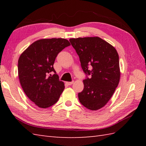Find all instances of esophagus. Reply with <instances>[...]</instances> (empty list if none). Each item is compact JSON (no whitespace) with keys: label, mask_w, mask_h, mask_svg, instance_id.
<instances>
[{"label":"esophagus","mask_w":146,"mask_h":146,"mask_svg":"<svg viewBox=\"0 0 146 146\" xmlns=\"http://www.w3.org/2000/svg\"><path fill=\"white\" fill-rule=\"evenodd\" d=\"M66 84L67 85H72L73 83H74V82L73 81V82H66Z\"/></svg>","instance_id":"esophagus-1"}]
</instances>
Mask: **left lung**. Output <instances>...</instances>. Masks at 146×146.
Listing matches in <instances>:
<instances>
[{"instance_id": "8db88e82", "label": "left lung", "mask_w": 146, "mask_h": 146, "mask_svg": "<svg viewBox=\"0 0 146 146\" xmlns=\"http://www.w3.org/2000/svg\"><path fill=\"white\" fill-rule=\"evenodd\" d=\"M80 58L83 71L90 78L83 80L84 88L78 94L83 106L90 110L104 107L119 83L120 71L118 52L112 45L99 37L70 39Z\"/></svg>"}]
</instances>
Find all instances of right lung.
<instances>
[{
    "mask_svg": "<svg viewBox=\"0 0 146 146\" xmlns=\"http://www.w3.org/2000/svg\"><path fill=\"white\" fill-rule=\"evenodd\" d=\"M70 45L66 39H41L32 43L19 58L18 76L22 88L39 108L55 104L64 90V83L59 80L53 64L59 52Z\"/></svg>",
    "mask_w": 146,
    "mask_h": 146,
    "instance_id": "1",
    "label": "right lung"
}]
</instances>
